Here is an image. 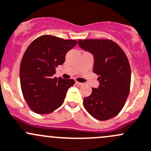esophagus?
Instances as JSON below:
<instances>
[{"label": "esophagus", "instance_id": "esophagus-1", "mask_svg": "<svg viewBox=\"0 0 151 151\" xmlns=\"http://www.w3.org/2000/svg\"><path fill=\"white\" fill-rule=\"evenodd\" d=\"M76 84H77V85H83V83H82V82H77V81H76Z\"/></svg>", "mask_w": 151, "mask_h": 151}]
</instances>
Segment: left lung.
<instances>
[{
	"label": "left lung",
	"mask_w": 151,
	"mask_h": 151,
	"mask_svg": "<svg viewBox=\"0 0 151 151\" xmlns=\"http://www.w3.org/2000/svg\"><path fill=\"white\" fill-rule=\"evenodd\" d=\"M78 44L94 56L93 72L100 82L84 98V107L96 119H110L121 111L129 96L131 69L127 57L111 40H79Z\"/></svg>",
	"instance_id": "obj_1"
}]
</instances>
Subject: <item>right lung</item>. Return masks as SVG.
<instances>
[{"mask_svg":"<svg viewBox=\"0 0 151 151\" xmlns=\"http://www.w3.org/2000/svg\"><path fill=\"white\" fill-rule=\"evenodd\" d=\"M77 43L74 40L45 35L29 44L22 57L19 74L22 94L32 111L50 114L63 104L74 80L53 75L55 68L65 61L66 53Z\"/></svg>","mask_w":151,"mask_h":151,"instance_id":"add662e5","label":"right lung"}]
</instances>
